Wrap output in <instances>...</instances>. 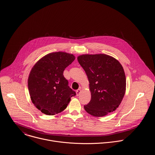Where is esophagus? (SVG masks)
Segmentation results:
<instances>
[{
  "instance_id": "obj_1",
  "label": "esophagus",
  "mask_w": 155,
  "mask_h": 155,
  "mask_svg": "<svg viewBox=\"0 0 155 155\" xmlns=\"http://www.w3.org/2000/svg\"><path fill=\"white\" fill-rule=\"evenodd\" d=\"M80 92H81V89H77V91H76L77 95V96H78V95H80Z\"/></svg>"
}]
</instances>
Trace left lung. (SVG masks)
<instances>
[{
  "mask_svg": "<svg viewBox=\"0 0 155 155\" xmlns=\"http://www.w3.org/2000/svg\"><path fill=\"white\" fill-rule=\"evenodd\" d=\"M89 81L91 98L84 105L85 111L95 117L114 111L126 90V77L121 64L105 54L82 55L77 58Z\"/></svg>",
  "mask_w": 155,
  "mask_h": 155,
  "instance_id": "1",
  "label": "left lung"
}]
</instances>
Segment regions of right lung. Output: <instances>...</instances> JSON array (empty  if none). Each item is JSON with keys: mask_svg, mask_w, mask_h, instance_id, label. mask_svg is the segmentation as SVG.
Wrapping results in <instances>:
<instances>
[{"mask_svg": "<svg viewBox=\"0 0 155 155\" xmlns=\"http://www.w3.org/2000/svg\"><path fill=\"white\" fill-rule=\"evenodd\" d=\"M75 58L72 54L62 51L50 53L31 69L28 79L29 94L34 105L42 113L53 116L62 112L76 95L63 75Z\"/></svg>", "mask_w": 155, "mask_h": 155, "instance_id": "right-lung-1", "label": "right lung"}]
</instances>
